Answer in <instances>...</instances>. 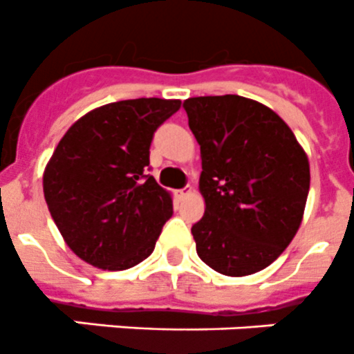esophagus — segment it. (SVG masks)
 Returning a JSON list of instances; mask_svg holds the SVG:
<instances>
[{"instance_id": "obj_1", "label": "esophagus", "mask_w": 354, "mask_h": 354, "mask_svg": "<svg viewBox=\"0 0 354 354\" xmlns=\"http://www.w3.org/2000/svg\"><path fill=\"white\" fill-rule=\"evenodd\" d=\"M193 193V187L191 186H186L184 189L177 191V194H179V198H186V196H189V194Z\"/></svg>"}]
</instances>
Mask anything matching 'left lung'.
<instances>
[{
	"mask_svg": "<svg viewBox=\"0 0 354 354\" xmlns=\"http://www.w3.org/2000/svg\"><path fill=\"white\" fill-rule=\"evenodd\" d=\"M200 144L205 214L191 233L203 263L230 277L267 268L297 235L309 194L306 151L274 110L236 95L184 102Z\"/></svg>",
	"mask_w": 354,
	"mask_h": 354,
	"instance_id": "obj_1",
	"label": "left lung"
}]
</instances>
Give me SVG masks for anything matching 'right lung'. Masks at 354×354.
I'll return each mask as SVG.
<instances>
[{
  "label": "right lung",
  "mask_w": 354,
  "mask_h": 354,
  "mask_svg": "<svg viewBox=\"0 0 354 354\" xmlns=\"http://www.w3.org/2000/svg\"><path fill=\"white\" fill-rule=\"evenodd\" d=\"M180 100H122L70 126L44 171L48 212L68 248L103 270H126L154 251L174 214L171 194L147 175L154 131Z\"/></svg>",
  "instance_id": "right-lung-1"
}]
</instances>
